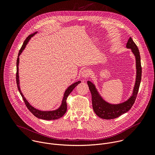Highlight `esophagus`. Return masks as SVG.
<instances>
[{"instance_id":"obj_1","label":"esophagus","mask_w":155,"mask_h":155,"mask_svg":"<svg viewBox=\"0 0 155 155\" xmlns=\"http://www.w3.org/2000/svg\"><path fill=\"white\" fill-rule=\"evenodd\" d=\"M81 75L82 77L83 78H86L87 77H89L90 75V72L89 71H88L87 69H83L81 72Z\"/></svg>"}]
</instances>
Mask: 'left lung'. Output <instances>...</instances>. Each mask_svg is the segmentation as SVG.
<instances>
[{"label":"left lung","instance_id":"left-lung-1","mask_svg":"<svg viewBox=\"0 0 155 155\" xmlns=\"http://www.w3.org/2000/svg\"><path fill=\"white\" fill-rule=\"evenodd\" d=\"M126 47L127 48L131 50L136 58V81L132 93L129 99L121 103L110 104L103 99L94 83L91 81H87L92 96V104L94 112L99 117L102 119H114L128 112L133 105L139 91L142 77L140 53L137 45L131 37H129Z\"/></svg>","mask_w":155,"mask_h":155}]
</instances>
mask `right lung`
Returning <instances> with one entry per match:
<instances>
[{
	"mask_svg": "<svg viewBox=\"0 0 155 155\" xmlns=\"http://www.w3.org/2000/svg\"><path fill=\"white\" fill-rule=\"evenodd\" d=\"M38 32H35L33 34L29 35L26 39L25 40L23 45H22L19 53L18 56V59L16 61V83H17V86H18V89L19 90V92L20 93V94L21 95L22 97H23L25 103L27 107V108L29 110V111L37 118L41 120H57L60 118H61L67 111V103H66V99H67L68 96L70 94V93L73 91L74 88L80 83H81V81H77L72 84H71L69 87H68L67 89L65 90L63 98L62 100V102L61 105L56 108V110H48V111H43V110H40L38 109H37L32 105H31L29 102L27 101L23 94L22 93L21 91V88H20V84H19V56L21 54L23 53V50L25 49L26 45H28V42L31 40V38L34 37L35 34H37Z\"/></svg>",
	"mask_w": 155,
	"mask_h": 155,
	"instance_id": "add662e5",
	"label": "right lung"
}]
</instances>
